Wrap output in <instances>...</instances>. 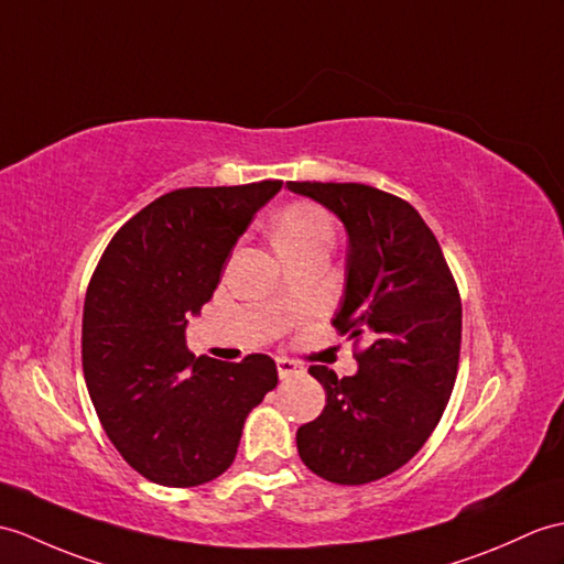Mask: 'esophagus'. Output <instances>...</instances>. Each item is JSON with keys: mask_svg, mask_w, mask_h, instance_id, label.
I'll list each match as a JSON object with an SVG mask.
<instances>
[{"mask_svg": "<svg viewBox=\"0 0 564 564\" xmlns=\"http://www.w3.org/2000/svg\"><path fill=\"white\" fill-rule=\"evenodd\" d=\"M276 368H279V377H281V379H288V377L303 372V368H300L297 362L288 360V358H279V360H276Z\"/></svg>", "mask_w": 564, "mask_h": 564, "instance_id": "obj_1", "label": "esophagus"}]
</instances>
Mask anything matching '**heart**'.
<instances>
[{
  "label": "heart",
  "mask_w": 564,
  "mask_h": 564,
  "mask_svg": "<svg viewBox=\"0 0 564 564\" xmlns=\"http://www.w3.org/2000/svg\"><path fill=\"white\" fill-rule=\"evenodd\" d=\"M334 238L332 218L319 206L297 202L281 208L273 218V245L281 252L305 250L314 245H329Z\"/></svg>",
  "instance_id": "1"
}]
</instances>
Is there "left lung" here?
Here are the masks:
<instances>
[{"mask_svg": "<svg viewBox=\"0 0 564 564\" xmlns=\"http://www.w3.org/2000/svg\"><path fill=\"white\" fill-rule=\"evenodd\" d=\"M338 216L348 232L346 291L334 326L370 336L358 372L310 375L326 405L297 430L305 466L338 486L394 474L423 447L447 409L462 350V297L440 242L415 208L358 182H288Z\"/></svg>", "mask_w": 564, "mask_h": 564, "instance_id": "obj_1", "label": "left lung"}]
</instances>
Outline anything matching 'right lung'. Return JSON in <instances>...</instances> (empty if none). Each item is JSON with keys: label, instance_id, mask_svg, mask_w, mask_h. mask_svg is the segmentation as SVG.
I'll return each mask as SVG.
<instances>
[{"label": "right lung", "instance_id": "obj_1", "mask_svg": "<svg viewBox=\"0 0 564 564\" xmlns=\"http://www.w3.org/2000/svg\"><path fill=\"white\" fill-rule=\"evenodd\" d=\"M281 180L167 192L115 232L88 283L82 360L110 442L143 478L192 488L226 470L276 362L196 358L187 317L220 283L235 242Z\"/></svg>", "mask_w": 564, "mask_h": 564}]
</instances>
